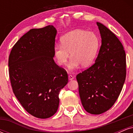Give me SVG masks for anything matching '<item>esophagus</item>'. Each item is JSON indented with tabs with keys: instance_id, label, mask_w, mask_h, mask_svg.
<instances>
[{
	"instance_id": "obj_1",
	"label": "esophagus",
	"mask_w": 133,
	"mask_h": 133,
	"mask_svg": "<svg viewBox=\"0 0 133 133\" xmlns=\"http://www.w3.org/2000/svg\"><path fill=\"white\" fill-rule=\"evenodd\" d=\"M68 78H69V81H72V79H74V76H72V75H69L68 76Z\"/></svg>"
}]
</instances>
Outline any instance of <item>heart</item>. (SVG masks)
<instances>
[{
  "mask_svg": "<svg viewBox=\"0 0 133 133\" xmlns=\"http://www.w3.org/2000/svg\"><path fill=\"white\" fill-rule=\"evenodd\" d=\"M61 45H56L54 56L59 65H65L71 57L69 69L72 71L79 65L88 66L93 61L99 47V39L93 32L76 29L61 38Z\"/></svg>",
  "mask_w": 133,
  "mask_h": 133,
  "instance_id": "heart-1",
  "label": "heart"
}]
</instances>
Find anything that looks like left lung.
<instances>
[{"label":"left lung","instance_id":"8db88e82","mask_svg":"<svg viewBox=\"0 0 133 133\" xmlns=\"http://www.w3.org/2000/svg\"><path fill=\"white\" fill-rule=\"evenodd\" d=\"M101 37L95 63L76 76L82 106L87 112L100 114L114 105L126 79V54L114 33L96 22Z\"/></svg>","mask_w":133,"mask_h":133}]
</instances>
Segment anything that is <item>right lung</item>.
Wrapping results in <instances>:
<instances>
[{
	"label": "right lung",
	"mask_w": 133,
	"mask_h": 133,
	"mask_svg": "<svg viewBox=\"0 0 133 133\" xmlns=\"http://www.w3.org/2000/svg\"><path fill=\"white\" fill-rule=\"evenodd\" d=\"M57 30L50 25L32 29L14 45L9 55L13 92L33 116L51 117L57 112L59 94L68 82L67 72L54 61Z\"/></svg>",
	"instance_id": "right-lung-1"
}]
</instances>
